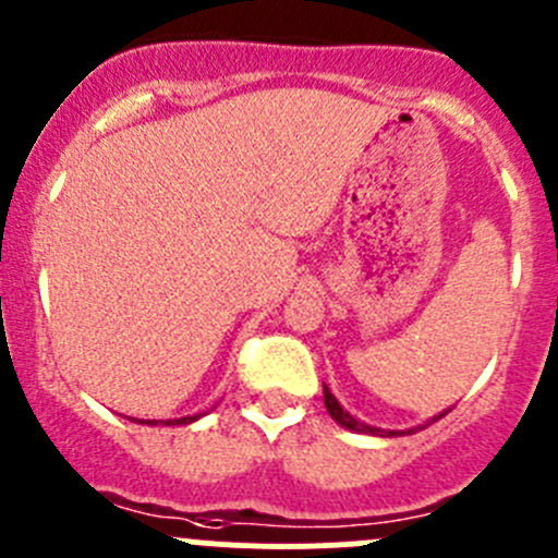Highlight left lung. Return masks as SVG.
Segmentation results:
<instances>
[{"label": "left lung", "instance_id": "8db88e82", "mask_svg": "<svg viewBox=\"0 0 558 558\" xmlns=\"http://www.w3.org/2000/svg\"><path fill=\"white\" fill-rule=\"evenodd\" d=\"M324 404H326V410H329V415L331 418L337 421V424L340 426H345V429H351V432H359V435H373V437H397V435H413V432H418V429H424V426H429L432 421H437L440 418V415H446V413H440V415H435V418L432 421H426L424 426H415V429H404V432H397V429H378V426H369V424H364V421H359L356 415H351L348 413L345 408H342L340 402H337V397L335 393L329 391V386H324Z\"/></svg>", "mask_w": 558, "mask_h": 558}]
</instances>
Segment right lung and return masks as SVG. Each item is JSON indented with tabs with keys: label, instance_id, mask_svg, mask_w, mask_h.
Listing matches in <instances>:
<instances>
[{
	"label": "right lung",
	"instance_id": "1",
	"mask_svg": "<svg viewBox=\"0 0 558 558\" xmlns=\"http://www.w3.org/2000/svg\"><path fill=\"white\" fill-rule=\"evenodd\" d=\"M205 413H196V415H183V418H167V421H137V424H148V426H156V424H165V426H183V424H194V421H199Z\"/></svg>",
	"mask_w": 558,
	"mask_h": 558
}]
</instances>
